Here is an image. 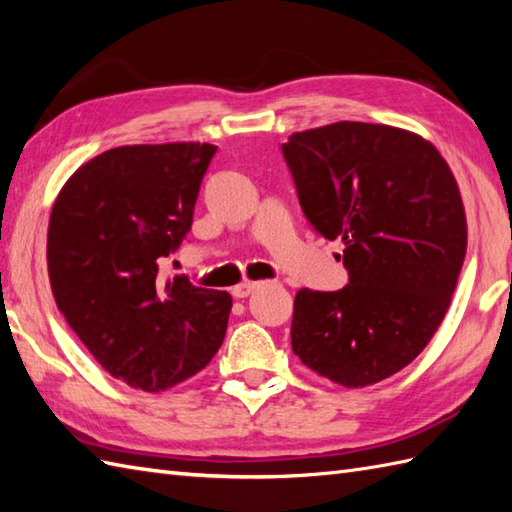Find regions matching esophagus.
<instances>
[{
    "label": "esophagus",
    "mask_w": 512,
    "mask_h": 512,
    "mask_svg": "<svg viewBox=\"0 0 512 512\" xmlns=\"http://www.w3.org/2000/svg\"><path fill=\"white\" fill-rule=\"evenodd\" d=\"M257 288H262V281H242V284L233 288V295L237 299H246V297L253 295Z\"/></svg>",
    "instance_id": "esophagus-1"
}]
</instances>
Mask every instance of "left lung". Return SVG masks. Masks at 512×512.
<instances>
[{"label": "left lung", "instance_id": "obj_1", "mask_svg": "<svg viewBox=\"0 0 512 512\" xmlns=\"http://www.w3.org/2000/svg\"><path fill=\"white\" fill-rule=\"evenodd\" d=\"M281 151L303 215L341 239L350 277L336 292H297L292 352L332 383L374 385L407 367L449 310L466 255L458 182L429 140L389 125L332 123Z\"/></svg>", "mask_w": 512, "mask_h": 512}]
</instances>
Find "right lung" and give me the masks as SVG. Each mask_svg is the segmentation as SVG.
<instances>
[{
    "label": "right lung",
    "mask_w": 512,
    "mask_h": 512,
    "mask_svg": "<svg viewBox=\"0 0 512 512\" xmlns=\"http://www.w3.org/2000/svg\"><path fill=\"white\" fill-rule=\"evenodd\" d=\"M217 147L125 145L76 169L54 200L48 275L57 308L107 374L165 391L209 365L233 299L160 277L191 231Z\"/></svg>",
    "instance_id": "right-lung-1"
}]
</instances>
